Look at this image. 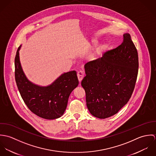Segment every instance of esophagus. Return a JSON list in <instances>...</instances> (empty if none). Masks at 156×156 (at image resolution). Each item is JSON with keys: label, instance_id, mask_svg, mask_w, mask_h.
<instances>
[{"label": "esophagus", "instance_id": "1", "mask_svg": "<svg viewBox=\"0 0 156 156\" xmlns=\"http://www.w3.org/2000/svg\"><path fill=\"white\" fill-rule=\"evenodd\" d=\"M84 74H85V73L82 70H80L77 72V77L80 82H81L82 80L83 79V78L84 77Z\"/></svg>", "mask_w": 156, "mask_h": 156}]
</instances>
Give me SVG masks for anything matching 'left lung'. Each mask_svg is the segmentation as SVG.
Here are the masks:
<instances>
[{"mask_svg":"<svg viewBox=\"0 0 156 156\" xmlns=\"http://www.w3.org/2000/svg\"><path fill=\"white\" fill-rule=\"evenodd\" d=\"M138 67L137 51L128 33L123 35V42L118 47L85 65L86 76L81 85L93 116L109 118L127 103L134 89Z\"/></svg>","mask_w":156,"mask_h":156,"instance_id":"obj_1","label":"left lung"}]
</instances>
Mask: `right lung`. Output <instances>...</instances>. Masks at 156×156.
<instances>
[{
	"label": "right lung",
	"instance_id": "right-lung-1",
	"mask_svg": "<svg viewBox=\"0 0 156 156\" xmlns=\"http://www.w3.org/2000/svg\"><path fill=\"white\" fill-rule=\"evenodd\" d=\"M15 58V79L22 98L29 110L47 119L60 118L67 108L71 92L79 84L76 71L61 74L51 85L41 87L30 82L21 66L19 50Z\"/></svg>",
	"mask_w": 156,
	"mask_h": 156
}]
</instances>
